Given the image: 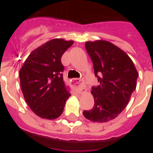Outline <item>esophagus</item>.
Instances as JSON below:
<instances>
[{
  "label": "esophagus",
  "mask_w": 153,
  "mask_h": 153,
  "mask_svg": "<svg viewBox=\"0 0 153 153\" xmlns=\"http://www.w3.org/2000/svg\"><path fill=\"white\" fill-rule=\"evenodd\" d=\"M71 84L76 89H77L78 90H80V91H83V90H85L87 89L84 79H83L74 78V79H71Z\"/></svg>",
  "instance_id": "1"
}]
</instances>
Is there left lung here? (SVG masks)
Instances as JSON below:
<instances>
[{
    "mask_svg": "<svg viewBox=\"0 0 153 153\" xmlns=\"http://www.w3.org/2000/svg\"><path fill=\"white\" fill-rule=\"evenodd\" d=\"M98 86H92L94 106L83 116L93 122L105 123L117 117L125 109L136 87L138 74L129 56L106 40L86 42Z\"/></svg>",
    "mask_w": 153,
    "mask_h": 153,
    "instance_id": "1",
    "label": "left lung"
}]
</instances>
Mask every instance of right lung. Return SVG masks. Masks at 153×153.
<instances>
[{
  "instance_id": "right-lung-1",
  "label": "right lung",
  "mask_w": 153,
  "mask_h": 153,
  "mask_svg": "<svg viewBox=\"0 0 153 153\" xmlns=\"http://www.w3.org/2000/svg\"><path fill=\"white\" fill-rule=\"evenodd\" d=\"M74 41L53 39L31 53L20 70L21 86L29 107L38 117L54 120L70 97L63 77L61 57Z\"/></svg>"
}]
</instances>
